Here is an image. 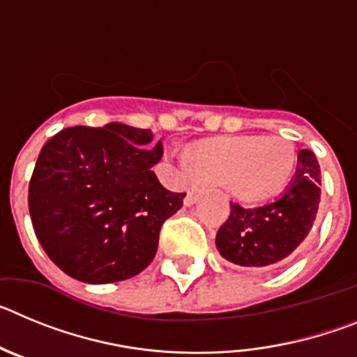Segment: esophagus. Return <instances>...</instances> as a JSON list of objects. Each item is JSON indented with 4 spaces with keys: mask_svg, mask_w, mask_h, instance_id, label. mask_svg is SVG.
<instances>
[{
    "mask_svg": "<svg viewBox=\"0 0 357 357\" xmlns=\"http://www.w3.org/2000/svg\"><path fill=\"white\" fill-rule=\"evenodd\" d=\"M202 197H204V189H202V188H198V185H195V188H191V189H189V191H188V195H185L184 206L191 207V206H193V204H197V202L200 200Z\"/></svg>",
    "mask_w": 357,
    "mask_h": 357,
    "instance_id": "1",
    "label": "esophagus"
}]
</instances>
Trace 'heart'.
Returning <instances> with one entry per match:
<instances>
[{
  "label": "heart",
  "instance_id": "1",
  "mask_svg": "<svg viewBox=\"0 0 357 357\" xmlns=\"http://www.w3.org/2000/svg\"><path fill=\"white\" fill-rule=\"evenodd\" d=\"M182 168L204 182L227 185L243 204H259L284 191L296 168V150L279 135H239L200 143Z\"/></svg>",
  "mask_w": 357,
  "mask_h": 357
}]
</instances>
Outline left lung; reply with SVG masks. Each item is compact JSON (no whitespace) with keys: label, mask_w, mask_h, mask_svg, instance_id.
I'll return each instance as SVG.
<instances>
[{"label":"left lung","mask_w":357,"mask_h":357,"mask_svg":"<svg viewBox=\"0 0 357 357\" xmlns=\"http://www.w3.org/2000/svg\"><path fill=\"white\" fill-rule=\"evenodd\" d=\"M318 204L320 166L313 151L301 150L295 175L279 198L254 209L230 204L229 220L216 234L218 252L239 266L284 263L307 238Z\"/></svg>","instance_id":"obj_1"}]
</instances>
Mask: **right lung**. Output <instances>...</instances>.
Instances as JSON below:
<instances>
[{"mask_svg":"<svg viewBox=\"0 0 357 357\" xmlns=\"http://www.w3.org/2000/svg\"><path fill=\"white\" fill-rule=\"evenodd\" d=\"M162 143L151 130L107 123L64 128L44 144L28 189L33 230L73 279L109 284L153 261L162 223L182 207L153 166Z\"/></svg>","mask_w":357,"mask_h":357,"instance_id":"obj_1","label":"right lung"}]
</instances>
